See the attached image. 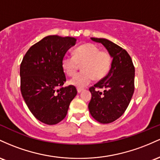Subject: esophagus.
<instances>
[{
    "mask_svg": "<svg viewBox=\"0 0 160 160\" xmlns=\"http://www.w3.org/2000/svg\"><path fill=\"white\" fill-rule=\"evenodd\" d=\"M82 91H83V89L82 88H77V91H78V93H81Z\"/></svg>",
    "mask_w": 160,
    "mask_h": 160,
    "instance_id": "obj_1",
    "label": "esophagus"
}]
</instances>
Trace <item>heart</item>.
Listing matches in <instances>:
<instances>
[{
    "label": "heart",
    "mask_w": 160,
    "mask_h": 160,
    "mask_svg": "<svg viewBox=\"0 0 160 160\" xmlns=\"http://www.w3.org/2000/svg\"><path fill=\"white\" fill-rule=\"evenodd\" d=\"M78 63H83L82 65L83 71L72 77L69 83L80 88L88 85L94 78L100 79L108 73L111 57L107 52L100 51L98 46L85 44L75 48L74 56L65 55L62 59V69L69 76L76 72Z\"/></svg>",
    "instance_id": "obj_1"
}]
</instances>
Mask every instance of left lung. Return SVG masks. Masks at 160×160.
I'll return each mask as SVG.
<instances>
[{"instance_id": "1", "label": "left lung", "mask_w": 160, "mask_h": 160, "mask_svg": "<svg viewBox=\"0 0 160 160\" xmlns=\"http://www.w3.org/2000/svg\"><path fill=\"white\" fill-rule=\"evenodd\" d=\"M101 43L112 61L108 74L90 88V113L100 123L107 124L119 119L128 107L134 91V67L125 50L106 38H91ZM99 88L104 91L100 92Z\"/></svg>"}]
</instances>
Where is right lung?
I'll return each mask as SVG.
<instances>
[{"instance_id": "right-lung-1", "label": "right lung", "mask_w": 160, "mask_h": 160, "mask_svg": "<svg viewBox=\"0 0 160 160\" xmlns=\"http://www.w3.org/2000/svg\"><path fill=\"white\" fill-rule=\"evenodd\" d=\"M75 43L73 37L48 35L32 45L21 62L23 99L33 116L47 125L62 121L77 94L73 85L62 87L66 82L62 59Z\"/></svg>"}]
</instances>
